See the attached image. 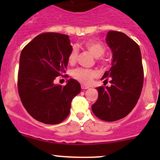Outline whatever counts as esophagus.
<instances>
[{"instance_id": "1", "label": "esophagus", "mask_w": 160, "mask_h": 160, "mask_svg": "<svg viewBox=\"0 0 160 160\" xmlns=\"http://www.w3.org/2000/svg\"><path fill=\"white\" fill-rule=\"evenodd\" d=\"M81 88H82V89H83V90H85V89H88V88H89V87L85 86V85L82 84V85H81Z\"/></svg>"}]
</instances>
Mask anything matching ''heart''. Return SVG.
Returning a JSON list of instances; mask_svg holds the SVG:
<instances>
[{
	"label": "heart",
	"mask_w": 160,
	"mask_h": 160,
	"mask_svg": "<svg viewBox=\"0 0 160 160\" xmlns=\"http://www.w3.org/2000/svg\"><path fill=\"white\" fill-rule=\"evenodd\" d=\"M83 46L85 49H87L88 51L94 56L95 58H99L104 53L105 49L104 46L101 44V42L98 41H95L93 39L87 40L83 42ZM77 55H78V52L75 47L72 48L71 49L70 54L68 56L69 62L71 64L74 63L77 61ZM72 76L74 79L78 80L80 83H83V84H90L93 81V78L96 77L97 72L94 70H86V69L83 68H78L72 71Z\"/></svg>",
	"instance_id": "b5f03b06"
}]
</instances>
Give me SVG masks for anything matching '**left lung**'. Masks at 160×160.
<instances>
[{
    "mask_svg": "<svg viewBox=\"0 0 160 160\" xmlns=\"http://www.w3.org/2000/svg\"><path fill=\"white\" fill-rule=\"evenodd\" d=\"M106 42L112 52L111 67L101 80L104 85L97 88L98 98L92 105L93 114L101 120L114 122L128 114L139 99L143 85V67L138 45L125 33L109 31Z\"/></svg>",
    "mask_w": 160,
    "mask_h": 160,
    "instance_id": "8db88e82",
    "label": "left lung"
}]
</instances>
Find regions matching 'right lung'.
Here are the masks:
<instances>
[{"instance_id":"right-lung-1","label":"right lung","mask_w":160,"mask_h":160,"mask_svg":"<svg viewBox=\"0 0 160 160\" xmlns=\"http://www.w3.org/2000/svg\"><path fill=\"white\" fill-rule=\"evenodd\" d=\"M72 49L68 35L47 32L37 35L21 52L19 96L28 114L38 122H62L70 114L72 100L81 90L74 79L64 87L54 83L56 77L66 72Z\"/></svg>"}]
</instances>
